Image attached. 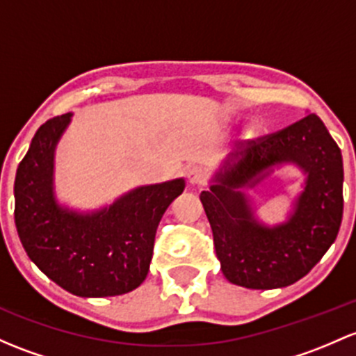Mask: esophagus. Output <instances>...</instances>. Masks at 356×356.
Wrapping results in <instances>:
<instances>
[{
	"label": "esophagus",
	"instance_id": "34e87169",
	"mask_svg": "<svg viewBox=\"0 0 356 356\" xmlns=\"http://www.w3.org/2000/svg\"><path fill=\"white\" fill-rule=\"evenodd\" d=\"M188 181L191 184H204V181H207V172L200 167H191L188 170Z\"/></svg>",
	"mask_w": 356,
	"mask_h": 356
}]
</instances>
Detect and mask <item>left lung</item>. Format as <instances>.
<instances>
[{"instance_id": "8db88e82", "label": "left lung", "mask_w": 356, "mask_h": 356, "mask_svg": "<svg viewBox=\"0 0 356 356\" xmlns=\"http://www.w3.org/2000/svg\"><path fill=\"white\" fill-rule=\"evenodd\" d=\"M297 163L307 174L305 193L289 222L257 224L236 189L255 184L280 163ZM216 257L230 283L252 290L282 288L304 278L338 237L343 218V159L316 114L273 134L249 140L223 162L215 184L201 193Z\"/></svg>"}]
</instances>
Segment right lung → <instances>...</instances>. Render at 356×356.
<instances>
[{
  "mask_svg": "<svg viewBox=\"0 0 356 356\" xmlns=\"http://www.w3.org/2000/svg\"><path fill=\"white\" fill-rule=\"evenodd\" d=\"M71 114L37 129L15 177V225L37 268L78 297H114L145 282L156 227L182 194V179L143 186L100 211H70L56 203L52 160Z\"/></svg>",
  "mask_w": 356,
  "mask_h": 356,
  "instance_id": "right-lung-1",
  "label": "right lung"
}]
</instances>
